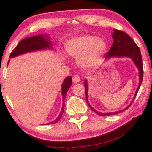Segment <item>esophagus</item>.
<instances>
[{"instance_id":"1","label":"esophagus","mask_w":152,"mask_h":152,"mask_svg":"<svg viewBox=\"0 0 152 152\" xmlns=\"http://www.w3.org/2000/svg\"><path fill=\"white\" fill-rule=\"evenodd\" d=\"M80 76H79L78 75H74L73 76V78H72V80H73L74 83H78L79 81H80Z\"/></svg>"}]
</instances>
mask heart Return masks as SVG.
<instances>
[{
    "mask_svg": "<svg viewBox=\"0 0 152 152\" xmlns=\"http://www.w3.org/2000/svg\"><path fill=\"white\" fill-rule=\"evenodd\" d=\"M65 48L69 56L79 57V63L84 67L96 66L105 54L107 44L94 35H83L65 43Z\"/></svg>",
    "mask_w": 152,
    "mask_h": 152,
    "instance_id": "1",
    "label": "heart"
}]
</instances>
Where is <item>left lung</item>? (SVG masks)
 <instances>
[{"label":"left lung","instance_id":"8db88e82","mask_svg":"<svg viewBox=\"0 0 152 152\" xmlns=\"http://www.w3.org/2000/svg\"><path fill=\"white\" fill-rule=\"evenodd\" d=\"M113 42L112 46L110 47V50L106 53V58H110L112 56H117V57H121V56H127V57H130L134 61L136 66L139 70V85L138 86L137 91L135 93L134 98L137 96L138 91L140 87H141L142 77H143V67H142V56L141 51H140L139 48L136 44V43L134 42L132 38L129 36L128 34L122 31L117 30L114 29V33H113ZM85 94L86 97H87V102L89 104V107L91 108L92 110H94L95 113L98 114L100 116H108V115H115L117 113H121L124 110H127L130 107V105L132 104L133 101H134V98L132 101V102L130 105H128L124 109L119 110L117 112L114 113H101L98 112L97 110L94 109L91 106L88 102V86L87 81L85 82Z\"/></svg>","mask_w":152,"mask_h":152}]
</instances>
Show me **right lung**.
<instances>
[{"label":"right lung","instance_id":"add662e5","mask_svg":"<svg viewBox=\"0 0 152 152\" xmlns=\"http://www.w3.org/2000/svg\"><path fill=\"white\" fill-rule=\"evenodd\" d=\"M51 46V43L49 41V39H45L44 38V35H37L34 36V37H31L26 38L23 40H22L19 44L17 45V46L13 49V50L11 52L10 57L12 58L14 56H16L20 54L28 53V52L31 51H35L38 50H43L50 48ZM10 62L9 61L8 63ZM72 77L68 76L67 78L65 79L64 82L62 85V96H63V99L64 100L66 96L67 91L69 90V87L72 85ZM64 107H65V102L63 101V106L61 113L57 118H56L54 121L50 122V123L48 124H56L59 121L60 119L61 118L62 115L64 111Z\"/></svg>","mask_w":152,"mask_h":152}]
</instances>
